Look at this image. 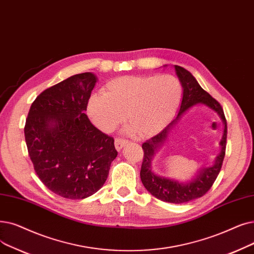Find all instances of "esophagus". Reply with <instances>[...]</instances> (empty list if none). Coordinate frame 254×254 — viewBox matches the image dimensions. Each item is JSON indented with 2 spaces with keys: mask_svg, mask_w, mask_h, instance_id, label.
<instances>
[{
  "mask_svg": "<svg viewBox=\"0 0 254 254\" xmlns=\"http://www.w3.org/2000/svg\"><path fill=\"white\" fill-rule=\"evenodd\" d=\"M127 140H124V139H116L115 140V148L117 151H120L121 149H123V147L127 144Z\"/></svg>",
  "mask_w": 254,
  "mask_h": 254,
  "instance_id": "esophagus-1",
  "label": "esophagus"
}]
</instances>
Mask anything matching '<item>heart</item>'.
<instances>
[{
    "instance_id": "obj_1",
    "label": "heart",
    "mask_w": 254,
    "mask_h": 254,
    "mask_svg": "<svg viewBox=\"0 0 254 254\" xmlns=\"http://www.w3.org/2000/svg\"><path fill=\"white\" fill-rule=\"evenodd\" d=\"M183 96L181 82L171 74L125 75L106 84L103 92H93L86 111L92 124L104 133L126 118L131 127L127 133L147 138L157 135L174 116Z\"/></svg>"
}]
</instances>
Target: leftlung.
Listing matches in <instances>:
<instances>
[{
	"label": "left lung",
	"instance_id": "8db88e82",
	"mask_svg": "<svg viewBox=\"0 0 254 254\" xmlns=\"http://www.w3.org/2000/svg\"><path fill=\"white\" fill-rule=\"evenodd\" d=\"M167 66L168 65H164V67H167ZM174 69L183 87V98L179 113L175 119L172 120L160 134L142 144V148L144 150V157H143L140 178L145 189L151 195L157 197L158 199L165 202L180 204L201 197L209 190L216 181L225 156L227 125L222 107L215 98L202 89L193 74L179 65H174ZM197 104H202L212 109L223 120L224 134L219 142L220 152L212 165L201 168L188 181L182 182L156 174L152 170V161L154 156L168 140L171 130L177 124L181 116Z\"/></svg>",
	"mask_w": 254,
	"mask_h": 254
}]
</instances>
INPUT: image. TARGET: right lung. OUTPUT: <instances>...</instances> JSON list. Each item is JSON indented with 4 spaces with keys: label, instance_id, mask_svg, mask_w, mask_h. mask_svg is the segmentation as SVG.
Returning a JSON list of instances; mask_svg holds the SVG:
<instances>
[{
    "label": "right lung",
    "instance_id": "obj_1",
    "mask_svg": "<svg viewBox=\"0 0 254 254\" xmlns=\"http://www.w3.org/2000/svg\"><path fill=\"white\" fill-rule=\"evenodd\" d=\"M96 74L69 76L40 93L25 126L30 159L49 190L67 199H84L104 186L117 157L114 139L85 114Z\"/></svg>",
    "mask_w": 254,
    "mask_h": 254
}]
</instances>
